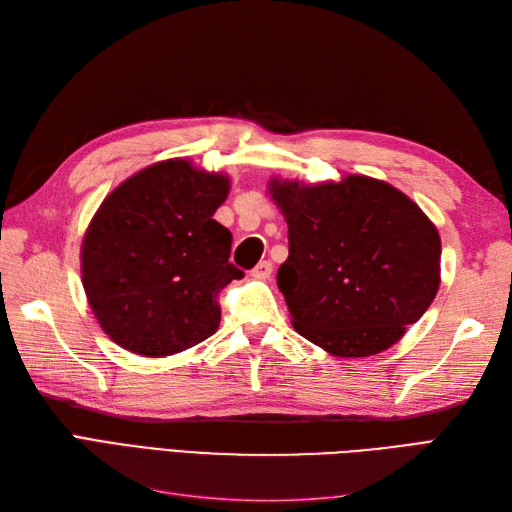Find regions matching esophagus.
<instances>
[{"mask_svg":"<svg viewBox=\"0 0 512 512\" xmlns=\"http://www.w3.org/2000/svg\"><path fill=\"white\" fill-rule=\"evenodd\" d=\"M271 273H273V262L269 260H260L252 271V275L258 277V280H267V277H271Z\"/></svg>","mask_w":512,"mask_h":512,"instance_id":"1","label":"esophagus"}]
</instances>
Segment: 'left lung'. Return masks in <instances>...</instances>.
Wrapping results in <instances>:
<instances>
[{
  "mask_svg": "<svg viewBox=\"0 0 512 512\" xmlns=\"http://www.w3.org/2000/svg\"><path fill=\"white\" fill-rule=\"evenodd\" d=\"M288 224L277 269L292 327L335 356L391 348L440 286V235L393 185L350 175L342 183L273 181Z\"/></svg>",
  "mask_w": 512,
  "mask_h": 512,
  "instance_id": "8db88e82",
  "label": "left lung"
}]
</instances>
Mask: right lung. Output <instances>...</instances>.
Returning a JSON list of instances; mask_svg holds the SVG:
<instances>
[{"label": "right lung", "mask_w": 512, "mask_h": 512, "mask_svg": "<svg viewBox=\"0 0 512 512\" xmlns=\"http://www.w3.org/2000/svg\"><path fill=\"white\" fill-rule=\"evenodd\" d=\"M228 177L185 160L153 164L104 198L81 250L83 288L104 333L134 354L168 356L220 327V292L243 271L213 213Z\"/></svg>", "instance_id": "obj_1"}]
</instances>
